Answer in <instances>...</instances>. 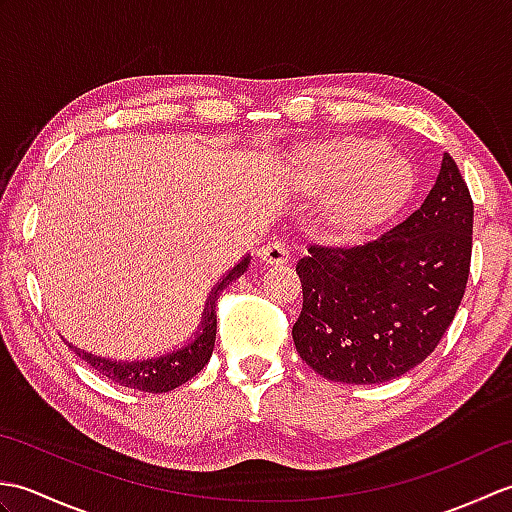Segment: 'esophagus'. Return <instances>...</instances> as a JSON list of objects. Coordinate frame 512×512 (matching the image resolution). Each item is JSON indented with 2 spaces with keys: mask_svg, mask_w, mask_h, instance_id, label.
<instances>
[{
  "mask_svg": "<svg viewBox=\"0 0 512 512\" xmlns=\"http://www.w3.org/2000/svg\"><path fill=\"white\" fill-rule=\"evenodd\" d=\"M259 259L268 266H284L290 259V250L284 242H270L259 250Z\"/></svg>",
  "mask_w": 512,
  "mask_h": 512,
  "instance_id": "obj_1",
  "label": "esophagus"
}]
</instances>
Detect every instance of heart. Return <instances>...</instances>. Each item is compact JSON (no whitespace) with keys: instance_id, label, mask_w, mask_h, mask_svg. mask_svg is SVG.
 <instances>
[{"instance_id":"obj_1","label":"heart","mask_w":512,"mask_h":512,"mask_svg":"<svg viewBox=\"0 0 512 512\" xmlns=\"http://www.w3.org/2000/svg\"><path fill=\"white\" fill-rule=\"evenodd\" d=\"M292 182L308 195H332L325 224L341 242H356L389 222L416 189L407 160L387 156L376 138H336L299 147L288 158Z\"/></svg>"}]
</instances>
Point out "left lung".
Listing matches in <instances>:
<instances>
[{
	"instance_id": "8db88e82",
	"label": "left lung",
	"mask_w": 512,
	"mask_h": 512,
	"mask_svg": "<svg viewBox=\"0 0 512 512\" xmlns=\"http://www.w3.org/2000/svg\"><path fill=\"white\" fill-rule=\"evenodd\" d=\"M471 246V193L444 154L436 184L405 222L361 246H310L299 259V356L334 383L407 374L436 350L458 312Z\"/></svg>"
}]
</instances>
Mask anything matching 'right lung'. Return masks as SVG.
<instances>
[{
  "label": "right lung",
  "instance_id": "add662e5",
  "mask_svg": "<svg viewBox=\"0 0 512 512\" xmlns=\"http://www.w3.org/2000/svg\"><path fill=\"white\" fill-rule=\"evenodd\" d=\"M248 264H250V257L246 255L242 262L228 270V273L222 277V281H217L209 301H206L200 332H195V339L176 352L158 356V358H147V361L127 363V361H112V358L81 352L79 347L68 343L70 350H74V354H79L83 361L92 369H96L103 378L112 380V383L121 387L147 391V394H165V391L176 389L187 383V380H191L206 363H209V358L213 354V345H215V330H217V312H215L217 297L222 295V290L228 284H233L237 277H242L246 273Z\"/></svg>",
  "mask_w": 512,
  "mask_h": 512
}]
</instances>
